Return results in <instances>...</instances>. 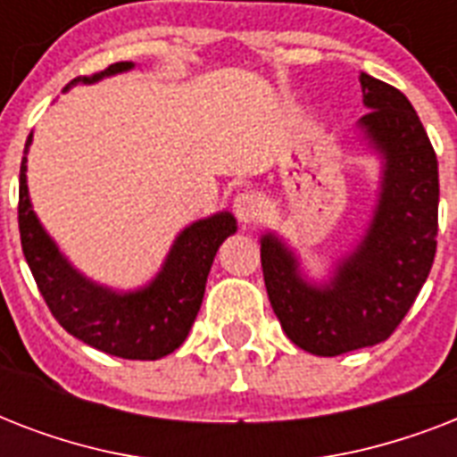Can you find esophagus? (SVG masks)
<instances>
[{"mask_svg": "<svg viewBox=\"0 0 457 457\" xmlns=\"http://www.w3.org/2000/svg\"><path fill=\"white\" fill-rule=\"evenodd\" d=\"M232 208H235V215L242 225H253L258 220V215H261V201H258L256 194L251 192L237 194Z\"/></svg>", "mask_w": 457, "mask_h": 457, "instance_id": "1", "label": "esophagus"}]
</instances>
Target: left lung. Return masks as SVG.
I'll use <instances>...</instances> for the list:
<instances>
[{"label":"left lung","mask_w":457,"mask_h":457,"mask_svg":"<svg viewBox=\"0 0 457 457\" xmlns=\"http://www.w3.org/2000/svg\"><path fill=\"white\" fill-rule=\"evenodd\" d=\"M355 125L362 152L379 158L370 220L325 279L308 278L285 237H261L272 311L285 334L312 355H341L389 339L432 270L439 229V163L403 92L361 73Z\"/></svg>","instance_id":"obj_1"}]
</instances>
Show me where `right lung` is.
Listing matches in <instances>:
<instances>
[{"instance_id":"add662e5","label":"right lung","mask_w":457,"mask_h":457,"mask_svg":"<svg viewBox=\"0 0 457 457\" xmlns=\"http://www.w3.org/2000/svg\"><path fill=\"white\" fill-rule=\"evenodd\" d=\"M135 63L120 61L96 75L75 78L63 87L95 85L111 75L128 73ZM25 142L18 187V229L25 261L59 325L87 346L128 361H158L185 344L206 292V279L220 244L237 232L229 211L199 218L172 242L163 265L145 287L113 289L99 285L75 268L54 242L28 192V149Z\"/></svg>"}]
</instances>
